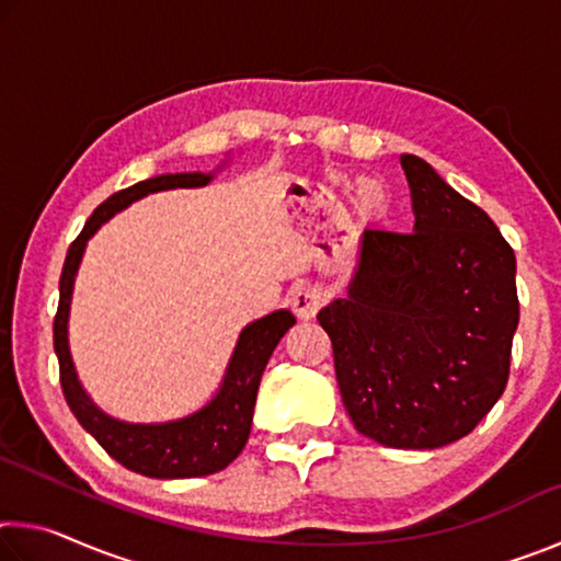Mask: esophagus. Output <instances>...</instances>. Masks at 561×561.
I'll return each instance as SVG.
<instances>
[{
    "instance_id": "esophagus-1",
    "label": "esophagus",
    "mask_w": 561,
    "mask_h": 561,
    "mask_svg": "<svg viewBox=\"0 0 561 561\" xmlns=\"http://www.w3.org/2000/svg\"><path fill=\"white\" fill-rule=\"evenodd\" d=\"M289 301L299 319H311L321 309V304H324V294H321V289H317L314 284L299 282L291 287Z\"/></svg>"
}]
</instances>
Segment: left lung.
Here are the masks:
<instances>
[{
  "label": "left lung",
  "instance_id": "8db88e82",
  "mask_svg": "<svg viewBox=\"0 0 561 561\" xmlns=\"http://www.w3.org/2000/svg\"><path fill=\"white\" fill-rule=\"evenodd\" d=\"M413 232L366 230L346 299L317 314L356 431L433 450L474 431L510 378L515 252L485 210L401 156Z\"/></svg>",
  "mask_w": 561,
  "mask_h": 561
}]
</instances>
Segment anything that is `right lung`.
Instances as JSON below:
<instances>
[{
	"label": "right lung",
	"mask_w": 561,
	"mask_h": 561,
	"mask_svg": "<svg viewBox=\"0 0 561 561\" xmlns=\"http://www.w3.org/2000/svg\"><path fill=\"white\" fill-rule=\"evenodd\" d=\"M213 175L205 173H178L144 180L126 190L113 193L103 201L83 225L81 234L71 242L66 252V262L59 279V309L54 317V351L59 356V378L64 398L71 413L87 428L99 445L123 468L146 474V478L175 480V478H203L217 470H225L237 455L242 453L252 428L254 401L264 366L272 356L279 339L294 327V319L287 309L274 311L260 321L247 327L227 368L220 393H217L203 411L183 417V421L160 423V425H133L121 423L103 415L89 401L76 378L73 360L69 354V339H66V321H69V304L73 277L79 270L83 247L99 227L116 215L123 207L148 193L170 187H201L210 183Z\"/></svg>",
	"instance_id": "right-lung-1"
}]
</instances>
